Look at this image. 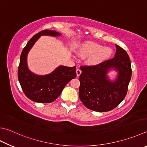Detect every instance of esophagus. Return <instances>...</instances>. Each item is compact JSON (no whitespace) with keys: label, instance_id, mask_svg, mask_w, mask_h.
Wrapping results in <instances>:
<instances>
[{"label":"esophagus","instance_id":"34e87169","mask_svg":"<svg viewBox=\"0 0 147 147\" xmlns=\"http://www.w3.org/2000/svg\"><path fill=\"white\" fill-rule=\"evenodd\" d=\"M81 73H82V71L80 70V69H78V68L77 69H76V76H79L81 74Z\"/></svg>","mask_w":147,"mask_h":147}]
</instances>
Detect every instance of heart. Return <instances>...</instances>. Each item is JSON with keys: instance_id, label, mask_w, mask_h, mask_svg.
<instances>
[{"instance_id": "heart-1", "label": "heart", "mask_w": 147, "mask_h": 147, "mask_svg": "<svg viewBox=\"0 0 147 147\" xmlns=\"http://www.w3.org/2000/svg\"><path fill=\"white\" fill-rule=\"evenodd\" d=\"M81 57H87V63L89 65H99L108 60L113 54V49L109 47H103L93 42H87L82 44L78 49Z\"/></svg>"}]
</instances>
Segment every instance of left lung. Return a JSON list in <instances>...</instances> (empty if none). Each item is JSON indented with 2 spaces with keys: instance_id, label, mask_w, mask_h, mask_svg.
<instances>
[{
  "instance_id": "left-lung-1",
  "label": "left lung",
  "mask_w": 147,
  "mask_h": 147,
  "mask_svg": "<svg viewBox=\"0 0 147 147\" xmlns=\"http://www.w3.org/2000/svg\"><path fill=\"white\" fill-rule=\"evenodd\" d=\"M114 57L99 65L83 66L80 76L79 97L87 108L100 113L110 111L123 100L131 79V63L125 51L116 45ZM117 73L111 80L108 73Z\"/></svg>"
}]
</instances>
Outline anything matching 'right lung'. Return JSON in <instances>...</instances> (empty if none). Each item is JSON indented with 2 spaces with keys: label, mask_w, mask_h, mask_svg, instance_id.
<instances>
[{
  "label": "right lung",
  "mask_w": 147,
  "mask_h": 147,
  "mask_svg": "<svg viewBox=\"0 0 147 147\" xmlns=\"http://www.w3.org/2000/svg\"><path fill=\"white\" fill-rule=\"evenodd\" d=\"M56 31L44 30L29 40L20 55L18 78L24 92L29 99L38 103H51L59 96L63 88L72 79L76 78V66L69 67L60 65L51 73L38 75L29 69L27 58L29 51L41 36H59Z\"/></svg>",
  "instance_id": "add662e5"
}]
</instances>
